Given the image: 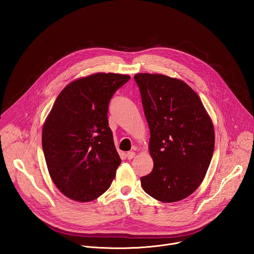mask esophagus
Listing matches in <instances>:
<instances>
[{
	"label": "esophagus",
	"mask_w": 254,
	"mask_h": 254,
	"mask_svg": "<svg viewBox=\"0 0 254 254\" xmlns=\"http://www.w3.org/2000/svg\"><path fill=\"white\" fill-rule=\"evenodd\" d=\"M134 156H135V153H134V152H128V153H127V158L128 160H131L132 158H134Z\"/></svg>",
	"instance_id": "34e87169"
}]
</instances>
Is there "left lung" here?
<instances>
[{"instance_id": "left-lung-1", "label": "left lung", "mask_w": 254, "mask_h": 254, "mask_svg": "<svg viewBox=\"0 0 254 254\" xmlns=\"http://www.w3.org/2000/svg\"><path fill=\"white\" fill-rule=\"evenodd\" d=\"M151 138L153 171L140 178L143 191L165 203L190 196L202 183L215 146L214 127L197 93L184 81L138 73Z\"/></svg>"}]
</instances>
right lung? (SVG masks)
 I'll use <instances>...</instances> for the list:
<instances>
[{
  "label": "right lung",
  "instance_id": "1",
  "mask_svg": "<svg viewBox=\"0 0 254 254\" xmlns=\"http://www.w3.org/2000/svg\"><path fill=\"white\" fill-rule=\"evenodd\" d=\"M130 76L95 73L69 83L42 130L50 177L66 197L89 202L111 187L122 160L108 127V104Z\"/></svg>",
  "mask_w": 254,
  "mask_h": 254
}]
</instances>
